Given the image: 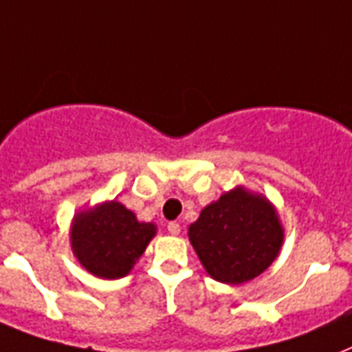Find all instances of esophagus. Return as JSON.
Wrapping results in <instances>:
<instances>
[{
  "label": "esophagus",
  "mask_w": 352,
  "mask_h": 352,
  "mask_svg": "<svg viewBox=\"0 0 352 352\" xmlns=\"http://www.w3.org/2000/svg\"><path fill=\"white\" fill-rule=\"evenodd\" d=\"M167 230L170 235H179V231H182V228H179L178 222H168Z\"/></svg>",
  "instance_id": "34e87169"
}]
</instances>
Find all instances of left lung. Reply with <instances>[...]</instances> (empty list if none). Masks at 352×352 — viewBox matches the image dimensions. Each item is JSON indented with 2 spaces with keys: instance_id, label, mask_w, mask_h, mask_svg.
Instances as JSON below:
<instances>
[{
  "instance_id": "obj_1",
  "label": "left lung",
  "mask_w": 352,
  "mask_h": 352,
  "mask_svg": "<svg viewBox=\"0 0 352 352\" xmlns=\"http://www.w3.org/2000/svg\"><path fill=\"white\" fill-rule=\"evenodd\" d=\"M285 231L268 198L235 187L201 209L189 241L206 272L226 285H242L279 255Z\"/></svg>"
}]
</instances>
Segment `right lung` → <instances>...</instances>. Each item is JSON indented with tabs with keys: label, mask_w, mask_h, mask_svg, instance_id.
I'll return each mask as SVG.
<instances>
[{
	"label": "right lung",
	"mask_w": 352,
	"mask_h": 352,
	"mask_svg": "<svg viewBox=\"0 0 352 352\" xmlns=\"http://www.w3.org/2000/svg\"><path fill=\"white\" fill-rule=\"evenodd\" d=\"M154 235L152 222H139L130 209L111 200L75 214L69 239L75 257L89 274L119 279L130 274Z\"/></svg>",
	"instance_id": "right-lung-1"
}]
</instances>
